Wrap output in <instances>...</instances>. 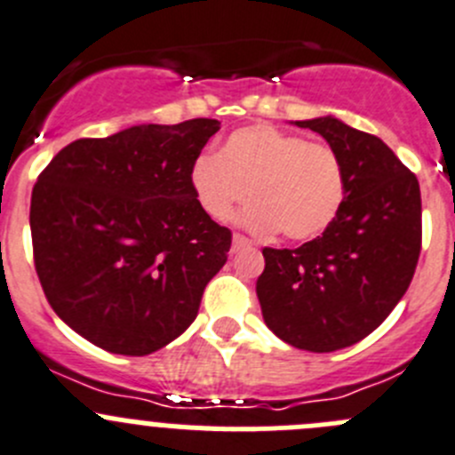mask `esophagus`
<instances>
[{
	"mask_svg": "<svg viewBox=\"0 0 455 455\" xmlns=\"http://www.w3.org/2000/svg\"><path fill=\"white\" fill-rule=\"evenodd\" d=\"M247 247H251V240H247V237H244V235H240V233H235V235H233L231 251L237 253V251H240V249H247Z\"/></svg>",
	"mask_w": 455,
	"mask_h": 455,
	"instance_id": "obj_1",
	"label": "esophagus"
}]
</instances>
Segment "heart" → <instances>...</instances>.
<instances>
[{"label":"heart","instance_id":"heart-1","mask_svg":"<svg viewBox=\"0 0 455 455\" xmlns=\"http://www.w3.org/2000/svg\"><path fill=\"white\" fill-rule=\"evenodd\" d=\"M190 188L208 218L227 222L249 199L244 224L291 242L323 235L346 202V175L332 146L305 141L269 123L240 127L218 155H202L190 168Z\"/></svg>","mask_w":455,"mask_h":455}]
</instances>
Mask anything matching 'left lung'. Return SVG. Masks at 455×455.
<instances>
[{
	"mask_svg": "<svg viewBox=\"0 0 455 455\" xmlns=\"http://www.w3.org/2000/svg\"><path fill=\"white\" fill-rule=\"evenodd\" d=\"M339 155L346 202L323 235L296 249H262L256 291L275 337L309 352L366 339L409 290L422 249L418 177L381 139L339 118L296 121Z\"/></svg>",
	"mask_w": 455,
	"mask_h": 455,
	"instance_id": "8db88e82",
	"label": "left lung"
}]
</instances>
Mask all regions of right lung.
Segmentation results:
<instances>
[{
  "label": "right lung",
  "mask_w": 455,
  "mask_h": 455,
  "mask_svg": "<svg viewBox=\"0 0 455 455\" xmlns=\"http://www.w3.org/2000/svg\"><path fill=\"white\" fill-rule=\"evenodd\" d=\"M218 130L215 118H190L78 139L37 177L28 218L37 278L53 312L93 346L150 355L197 316L231 249V231L190 188Z\"/></svg>",
  "instance_id": "add662e5"
}]
</instances>
